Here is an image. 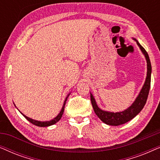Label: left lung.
<instances>
[{
    "label": "left lung",
    "mask_w": 160,
    "mask_h": 160,
    "mask_svg": "<svg viewBox=\"0 0 160 160\" xmlns=\"http://www.w3.org/2000/svg\"><path fill=\"white\" fill-rule=\"evenodd\" d=\"M137 44L138 45L140 49H141L144 55L146 57V61H147V76L144 84L143 88H142L141 92L139 93L136 100L133 102L130 108H128L127 110L122 111V112H108V111H104L98 108V106L96 104L95 98L92 94H90L91 102L94 111L96 113V115L100 118V119L104 123L108 125L112 126H119L121 124H125L126 122L130 121L135 116L141 112V111L143 108L145 106L146 100H147L148 92H149L150 86H151V73H152V65H151V62L149 60V57L147 52L146 51L145 49L138 43L137 40Z\"/></svg>",
    "instance_id": "obj_1"
}]
</instances>
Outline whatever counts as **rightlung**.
<instances>
[{
    "instance_id": "obj_1",
    "label": "right lung",
    "mask_w": 160,
    "mask_h": 160,
    "mask_svg": "<svg viewBox=\"0 0 160 160\" xmlns=\"http://www.w3.org/2000/svg\"><path fill=\"white\" fill-rule=\"evenodd\" d=\"M68 97L66 98V99L64 101V104H63V106L62 108V110L60 112V113L57 116V117L53 119L51 121H48V122H39V121H36V120H34V119H30V118L26 117L25 115H24L23 113H22L24 117H25L26 119H27L28 121L30 122H31L32 124H34V125L36 126H38V127H48V126H50V125H52V124H54L55 123H57L59 120L61 119V117H62V113L64 112V109H65V103H66V101H67V99H68Z\"/></svg>"
}]
</instances>
